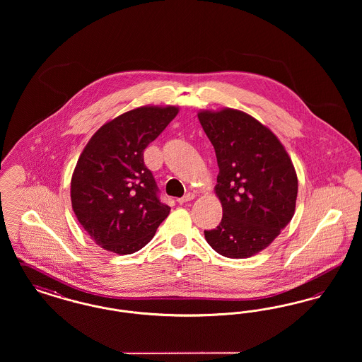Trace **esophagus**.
I'll return each mask as SVG.
<instances>
[{"label": "esophagus", "instance_id": "esophagus-1", "mask_svg": "<svg viewBox=\"0 0 362 362\" xmlns=\"http://www.w3.org/2000/svg\"><path fill=\"white\" fill-rule=\"evenodd\" d=\"M194 198H195V195H194L192 192H189V194H186L183 198H179V199H177V202H179L180 205H183V204H187L189 201H192Z\"/></svg>", "mask_w": 362, "mask_h": 362}]
</instances>
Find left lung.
Returning a JSON list of instances; mask_svg holds the SVG:
<instances>
[{
	"instance_id": "8db88e82",
	"label": "left lung",
	"mask_w": 362,
	"mask_h": 362,
	"mask_svg": "<svg viewBox=\"0 0 362 362\" xmlns=\"http://www.w3.org/2000/svg\"><path fill=\"white\" fill-rule=\"evenodd\" d=\"M198 119L216 151L220 173L214 191L223 205L221 223L205 230V239L225 258H250L269 247L294 216V165L276 134L243 111L204 110Z\"/></svg>"
}]
</instances>
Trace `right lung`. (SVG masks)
<instances>
[{
  "mask_svg": "<svg viewBox=\"0 0 362 362\" xmlns=\"http://www.w3.org/2000/svg\"><path fill=\"white\" fill-rule=\"evenodd\" d=\"M176 105H142L103 126L88 141L70 182L71 207L90 239L118 255L153 239L171 207L160 202L145 148L177 115Z\"/></svg>",
  "mask_w": 362,
  "mask_h": 362,
  "instance_id": "obj_1",
  "label": "right lung"
}]
</instances>
